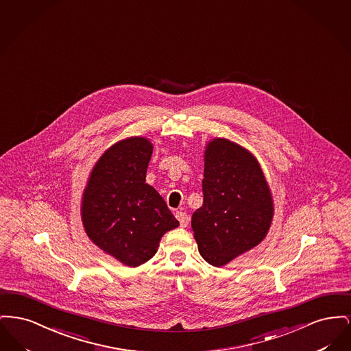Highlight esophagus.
<instances>
[{
  "instance_id": "obj_1",
  "label": "esophagus",
  "mask_w": 351,
  "mask_h": 351,
  "mask_svg": "<svg viewBox=\"0 0 351 351\" xmlns=\"http://www.w3.org/2000/svg\"><path fill=\"white\" fill-rule=\"evenodd\" d=\"M176 218L180 221L181 227H186L189 224V217H187V214L184 213V211H177L176 213Z\"/></svg>"
}]
</instances>
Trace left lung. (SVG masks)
Returning <instances> with one entry per match:
<instances>
[{
    "label": "left lung",
    "mask_w": 351,
    "mask_h": 351,
    "mask_svg": "<svg viewBox=\"0 0 351 351\" xmlns=\"http://www.w3.org/2000/svg\"><path fill=\"white\" fill-rule=\"evenodd\" d=\"M203 204L191 217L199 254L221 267L256 247L268 234L274 201L258 160L227 138L204 150Z\"/></svg>",
    "instance_id": "left-lung-1"
}]
</instances>
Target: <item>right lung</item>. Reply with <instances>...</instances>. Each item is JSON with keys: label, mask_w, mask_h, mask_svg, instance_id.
<instances>
[{"label": "right lung", "mask_w": 351, "mask_h": 351, "mask_svg": "<svg viewBox=\"0 0 351 351\" xmlns=\"http://www.w3.org/2000/svg\"><path fill=\"white\" fill-rule=\"evenodd\" d=\"M153 145L130 137L107 149L95 164L82 198V221L93 243L128 267L153 258L164 234L180 221L145 182Z\"/></svg>", "instance_id": "right-lung-1"}]
</instances>
